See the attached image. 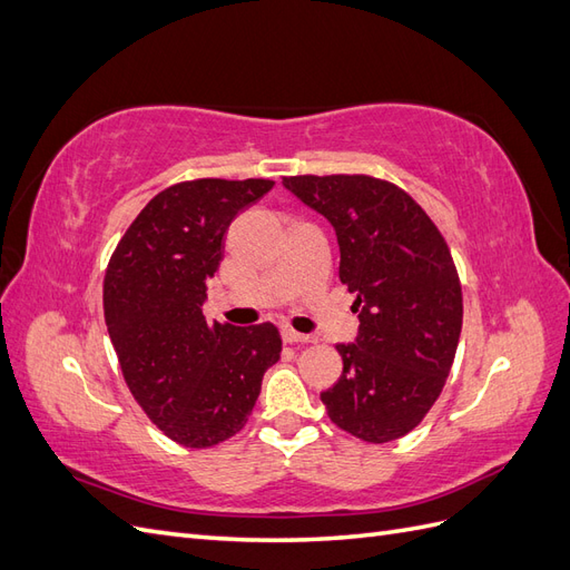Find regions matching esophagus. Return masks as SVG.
I'll return each instance as SVG.
<instances>
[{
    "instance_id": "esophagus-1",
    "label": "esophagus",
    "mask_w": 570,
    "mask_h": 570,
    "mask_svg": "<svg viewBox=\"0 0 570 570\" xmlns=\"http://www.w3.org/2000/svg\"><path fill=\"white\" fill-rule=\"evenodd\" d=\"M283 340L289 342V344H295V342H314L312 335L297 333V331H292V327H283Z\"/></svg>"
}]
</instances>
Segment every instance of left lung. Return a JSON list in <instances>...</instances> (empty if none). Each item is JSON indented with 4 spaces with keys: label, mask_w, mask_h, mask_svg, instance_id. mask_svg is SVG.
Segmentation results:
<instances>
[{
    "label": "left lung",
    "mask_w": 570,
    "mask_h": 570,
    "mask_svg": "<svg viewBox=\"0 0 570 570\" xmlns=\"http://www.w3.org/2000/svg\"><path fill=\"white\" fill-rule=\"evenodd\" d=\"M283 185L331 220L340 281L356 295V342L337 344L342 375L321 392L327 416L364 442L400 440L425 419L454 364L463 297L450 247L394 183L289 176Z\"/></svg>",
    "instance_id": "obj_1"
}]
</instances>
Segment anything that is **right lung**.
I'll use <instances>...</instances> for the list:
<instances>
[{
  "instance_id": "obj_1",
  "label": "right lung",
  "mask_w": 570,
  "mask_h": 570,
  "mask_svg": "<svg viewBox=\"0 0 570 570\" xmlns=\"http://www.w3.org/2000/svg\"><path fill=\"white\" fill-rule=\"evenodd\" d=\"M273 180L199 178L149 199L105 275V321L126 385L166 438L204 450L243 430L283 340L273 323H206V281L233 218Z\"/></svg>"
}]
</instances>
